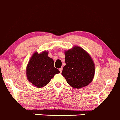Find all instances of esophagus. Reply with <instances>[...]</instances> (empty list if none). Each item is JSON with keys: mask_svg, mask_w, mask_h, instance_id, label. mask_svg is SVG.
Listing matches in <instances>:
<instances>
[{"mask_svg": "<svg viewBox=\"0 0 120 120\" xmlns=\"http://www.w3.org/2000/svg\"><path fill=\"white\" fill-rule=\"evenodd\" d=\"M59 71H60V73H61L62 71H63V68H60V69H59Z\"/></svg>", "mask_w": 120, "mask_h": 120, "instance_id": "34e87169", "label": "esophagus"}]
</instances>
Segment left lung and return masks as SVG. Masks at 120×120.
Segmentation results:
<instances>
[{
	"label": "left lung",
	"mask_w": 120,
	"mask_h": 120,
	"mask_svg": "<svg viewBox=\"0 0 120 120\" xmlns=\"http://www.w3.org/2000/svg\"><path fill=\"white\" fill-rule=\"evenodd\" d=\"M65 63L62 75L74 88H82L92 81L95 75V64L86 51L79 46H74L65 51Z\"/></svg>",
	"instance_id": "obj_1"
}]
</instances>
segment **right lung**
Returning a JSON list of instances; mask_svg holds the SVG:
<instances>
[{"label":"right lung","instance_id":"right-lung-1","mask_svg":"<svg viewBox=\"0 0 120 120\" xmlns=\"http://www.w3.org/2000/svg\"><path fill=\"white\" fill-rule=\"evenodd\" d=\"M26 72L28 81L39 88L46 86L55 74L60 73L54 68V60L48 56L46 51L40 54L34 53L27 65Z\"/></svg>","mask_w":120,"mask_h":120}]
</instances>
